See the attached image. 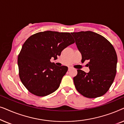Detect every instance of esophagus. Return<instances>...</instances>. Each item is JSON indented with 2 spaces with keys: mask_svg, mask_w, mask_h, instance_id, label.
I'll use <instances>...</instances> for the list:
<instances>
[{
  "mask_svg": "<svg viewBox=\"0 0 124 124\" xmlns=\"http://www.w3.org/2000/svg\"><path fill=\"white\" fill-rule=\"evenodd\" d=\"M72 69V67H68V70H70Z\"/></svg>",
  "mask_w": 124,
  "mask_h": 124,
  "instance_id": "1",
  "label": "esophagus"
}]
</instances>
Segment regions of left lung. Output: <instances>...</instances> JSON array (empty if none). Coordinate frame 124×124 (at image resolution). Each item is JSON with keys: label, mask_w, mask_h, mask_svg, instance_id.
Segmentation results:
<instances>
[{"label": "left lung", "mask_w": 124, "mask_h": 124, "mask_svg": "<svg viewBox=\"0 0 124 124\" xmlns=\"http://www.w3.org/2000/svg\"><path fill=\"white\" fill-rule=\"evenodd\" d=\"M82 55L81 62L89 60L90 71L80 69L73 78L77 90L88 98H95L107 92L116 74L117 56L112 45L102 35L91 31L71 33Z\"/></svg>", "instance_id": "left-lung-1"}]
</instances>
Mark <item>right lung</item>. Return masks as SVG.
Here are the masks:
<instances>
[{"label": "right lung", "instance_id": "obj_1", "mask_svg": "<svg viewBox=\"0 0 124 124\" xmlns=\"http://www.w3.org/2000/svg\"><path fill=\"white\" fill-rule=\"evenodd\" d=\"M69 33L45 31L30 36L18 56L19 76L28 90L35 95L45 96L58 89L68 70L51 62L68 46L74 43Z\"/></svg>", "mask_w": 124, "mask_h": 124}]
</instances>
